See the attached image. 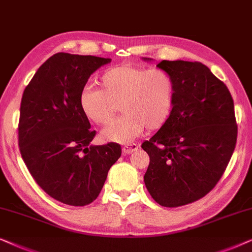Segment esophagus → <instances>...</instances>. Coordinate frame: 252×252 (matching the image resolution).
<instances>
[{
	"instance_id": "34e87169",
	"label": "esophagus",
	"mask_w": 252,
	"mask_h": 252,
	"mask_svg": "<svg viewBox=\"0 0 252 252\" xmlns=\"http://www.w3.org/2000/svg\"><path fill=\"white\" fill-rule=\"evenodd\" d=\"M137 150H138V145H137V144H126V145H124L122 147V151L124 154H130L135 152Z\"/></svg>"
}]
</instances>
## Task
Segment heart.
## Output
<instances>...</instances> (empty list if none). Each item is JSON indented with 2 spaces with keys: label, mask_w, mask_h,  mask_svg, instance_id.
I'll list each match as a JSON object with an SVG mask.
<instances>
[{
  "label": "heart",
  "mask_w": 252,
  "mask_h": 252,
  "mask_svg": "<svg viewBox=\"0 0 252 252\" xmlns=\"http://www.w3.org/2000/svg\"><path fill=\"white\" fill-rule=\"evenodd\" d=\"M101 89L84 87L79 107L95 126H107L117 112L122 115L101 132L103 142L126 144L145 128L158 130L168 120L174 103L175 86L168 72L124 64L106 70L100 76Z\"/></svg>",
  "instance_id": "b5f03b06"
}]
</instances>
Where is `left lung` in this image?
I'll use <instances>...</instances> for the list:
<instances>
[{
  "label": "left lung",
  "mask_w": 252,
  "mask_h": 252,
  "mask_svg": "<svg viewBox=\"0 0 252 252\" xmlns=\"http://www.w3.org/2000/svg\"><path fill=\"white\" fill-rule=\"evenodd\" d=\"M172 76L174 103L167 122L142 149L150 157L146 189L161 206L203 198L226 170L237 139L228 87L200 62L161 61Z\"/></svg>",
  "instance_id": "1"
}]
</instances>
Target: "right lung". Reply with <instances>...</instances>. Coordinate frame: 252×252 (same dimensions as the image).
I'll return each instance as SVG.
<instances>
[{"mask_svg": "<svg viewBox=\"0 0 252 252\" xmlns=\"http://www.w3.org/2000/svg\"><path fill=\"white\" fill-rule=\"evenodd\" d=\"M112 60L58 53L25 87L18 123V145L29 172L54 199L85 206L96 199L121 145H90L95 131L79 107L90 76Z\"/></svg>", "mask_w": 252, "mask_h": 252, "instance_id": "right-lung-1", "label": "right lung"}]
</instances>
